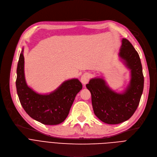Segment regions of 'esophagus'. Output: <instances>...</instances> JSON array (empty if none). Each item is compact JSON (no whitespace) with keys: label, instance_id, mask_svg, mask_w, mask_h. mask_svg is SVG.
Segmentation results:
<instances>
[{"label":"esophagus","instance_id":"1","mask_svg":"<svg viewBox=\"0 0 157 157\" xmlns=\"http://www.w3.org/2000/svg\"><path fill=\"white\" fill-rule=\"evenodd\" d=\"M89 79H90V74L88 73H85L84 74L82 75L81 78V81L82 84L83 85V86H85V85L88 83V82L89 81Z\"/></svg>","mask_w":157,"mask_h":157}]
</instances>
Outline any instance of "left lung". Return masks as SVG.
<instances>
[{
	"label": "left lung",
	"mask_w": 157,
	"mask_h": 157,
	"mask_svg": "<svg viewBox=\"0 0 157 157\" xmlns=\"http://www.w3.org/2000/svg\"><path fill=\"white\" fill-rule=\"evenodd\" d=\"M119 56L130 70V80L123 93L111 90L102 78L91 79L86 85L92 95L93 109L97 117L108 124L128 120L135 113L143 92L142 65L137 51L127 39H123Z\"/></svg>",
	"instance_id": "1"
}]
</instances>
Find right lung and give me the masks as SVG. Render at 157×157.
Listing matches in <instances>:
<instances>
[{
  "instance_id": "add662e5",
  "label": "right lung",
  "mask_w": 157,
  "mask_h": 157,
  "mask_svg": "<svg viewBox=\"0 0 157 157\" xmlns=\"http://www.w3.org/2000/svg\"><path fill=\"white\" fill-rule=\"evenodd\" d=\"M16 90L24 110L35 120L44 125H58L67 117L77 94L82 89L78 79L64 81L49 94H39L28 86L24 73L23 48L17 66Z\"/></svg>"
}]
</instances>
